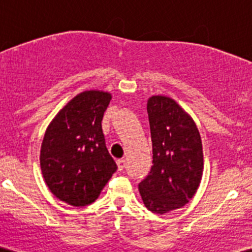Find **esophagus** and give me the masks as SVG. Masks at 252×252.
<instances>
[{"instance_id":"obj_1","label":"esophagus","mask_w":252,"mask_h":252,"mask_svg":"<svg viewBox=\"0 0 252 252\" xmlns=\"http://www.w3.org/2000/svg\"><path fill=\"white\" fill-rule=\"evenodd\" d=\"M117 166H118V169L123 170L124 167H126V160H124V158H120V160H117Z\"/></svg>"}]
</instances>
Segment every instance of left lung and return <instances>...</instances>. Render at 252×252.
Wrapping results in <instances>:
<instances>
[{"mask_svg": "<svg viewBox=\"0 0 252 252\" xmlns=\"http://www.w3.org/2000/svg\"><path fill=\"white\" fill-rule=\"evenodd\" d=\"M153 142V166L138 184L144 206L164 215L181 209L195 194L204 170L199 130L172 98L152 96L147 103Z\"/></svg>", "mask_w": 252, "mask_h": 252, "instance_id": "obj_1", "label": "left lung"}]
</instances>
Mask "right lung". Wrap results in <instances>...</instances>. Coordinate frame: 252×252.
Listing matches in <instances>:
<instances>
[{
  "instance_id": "add662e5",
  "label": "right lung",
  "mask_w": 252,
  "mask_h": 252,
  "mask_svg": "<svg viewBox=\"0 0 252 252\" xmlns=\"http://www.w3.org/2000/svg\"><path fill=\"white\" fill-rule=\"evenodd\" d=\"M110 100L105 91L80 92L46 129L40 150L42 176L51 192L71 206L94 202L117 169L102 130Z\"/></svg>"
}]
</instances>
